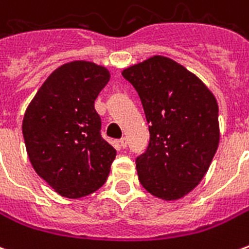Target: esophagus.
<instances>
[{
    "label": "esophagus",
    "instance_id": "34e87169",
    "mask_svg": "<svg viewBox=\"0 0 249 249\" xmlns=\"http://www.w3.org/2000/svg\"><path fill=\"white\" fill-rule=\"evenodd\" d=\"M120 145L123 146V148H126V145H128V140H126L125 137H123V139H120Z\"/></svg>",
    "mask_w": 249,
    "mask_h": 249
}]
</instances>
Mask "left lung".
Masks as SVG:
<instances>
[{
  "mask_svg": "<svg viewBox=\"0 0 249 249\" xmlns=\"http://www.w3.org/2000/svg\"><path fill=\"white\" fill-rule=\"evenodd\" d=\"M123 76L139 93L151 124L149 146L136 159L141 185L165 201L184 197L203 180L219 146L213 93L164 56L129 66Z\"/></svg>",
  "mask_w": 249,
  "mask_h": 249,
  "instance_id": "left-lung-1",
  "label": "left lung"
}]
</instances>
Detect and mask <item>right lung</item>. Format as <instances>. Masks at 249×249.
I'll return each instance as SVG.
<instances>
[{
  "label": "right lung",
  "instance_id": "add662e5",
  "mask_svg": "<svg viewBox=\"0 0 249 249\" xmlns=\"http://www.w3.org/2000/svg\"><path fill=\"white\" fill-rule=\"evenodd\" d=\"M109 78L105 66L66 62L52 71L24 114L22 135L32 167L64 197L90 195L110 172L116 149L101 137L94 109Z\"/></svg>",
  "mask_w": 249,
  "mask_h": 249
}]
</instances>
